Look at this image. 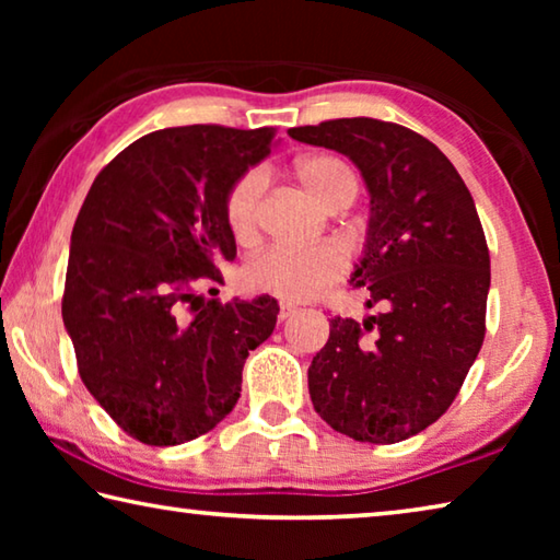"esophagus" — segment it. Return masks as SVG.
<instances>
[{
	"mask_svg": "<svg viewBox=\"0 0 560 560\" xmlns=\"http://www.w3.org/2000/svg\"><path fill=\"white\" fill-rule=\"evenodd\" d=\"M296 306H291V303H281V308H279V320H287V318H291L293 314H296Z\"/></svg>",
	"mask_w": 560,
	"mask_h": 560,
	"instance_id": "esophagus-1",
	"label": "esophagus"
}]
</instances>
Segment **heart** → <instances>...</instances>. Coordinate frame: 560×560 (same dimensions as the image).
<instances>
[{
  "mask_svg": "<svg viewBox=\"0 0 560 560\" xmlns=\"http://www.w3.org/2000/svg\"><path fill=\"white\" fill-rule=\"evenodd\" d=\"M293 175L314 200L330 210L350 205L358 192V177L346 160L336 155H306L293 165ZM264 192V175L259 170L242 175L224 197V220L236 244H254L259 232V200ZM346 261L334 246H308L289 249L273 246L259 254L242 271L249 291L271 293L283 301H308L340 279Z\"/></svg>",
  "mask_w": 560,
  "mask_h": 560,
  "instance_id": "b5f03b06",
  "label": "heart"
}]
</instances>
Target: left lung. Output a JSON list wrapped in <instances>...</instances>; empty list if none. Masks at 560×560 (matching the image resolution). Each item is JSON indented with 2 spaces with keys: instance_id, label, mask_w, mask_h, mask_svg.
<instances>
[{
  "instance_id": "1",
  "label": "left lung",
  "mask_w": 560,
  "mask_h": 560,
  "mask_svg": "<svg viewBox=\"0 0 560 560\" xmlns=\"http://www.w3.org/2000/svg\"><path fill=\"white\" fill-rule=\"evenodd\" d=\"M289 136L360 170L371 217L350 283L381 308L363 324L330 318L311 402L358 442H402L440 420L485 340L491 277L477 207L447 155L397 122L338 118Z\"/></svg>"
}]
</instances>
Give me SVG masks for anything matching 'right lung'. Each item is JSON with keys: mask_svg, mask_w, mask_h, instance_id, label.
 Wrapping results in <instances>:
<instances>
[{"mask_svg": "<svg viewBox=\"0 0 560 560\" xmlns=\"http://www.w3.org/2000/svg\"><path fill=\"white\" fill-rule=\"evenodd\" d=\"M277 145L273 128H165L101 170L75 217L61 316L89 393L130 438L175 447L214 430L279 303L202 301L236 242L224 197ZM196 311L182 316L186 303Z\"/></svg>", "mask_w": 560, "mask_h": 560, "instance_id": "1", "label": "right lung"}]
</instances>
